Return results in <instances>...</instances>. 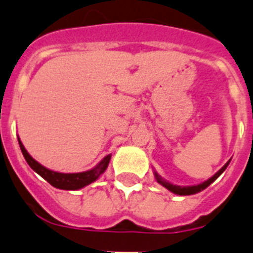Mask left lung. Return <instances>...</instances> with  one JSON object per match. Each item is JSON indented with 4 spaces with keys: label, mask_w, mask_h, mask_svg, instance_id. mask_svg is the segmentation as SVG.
I'll use <instances>...</instances> for the list:
<instances>
[{
    "label": "left lung",
    "mask_w": 253,
    "mask_h": 253,
    "mask_svg": "<svg viewBox=\"0 0 253 253\" xmlns=\"http://www.w3.org/2000/svg\"><path fill=\"white\" fill-rule=\"evenodd\" d=\"M229 164H230V160L226 162V164H225V165L222 166V168H221V169L218 170V171H217V173L214 174V175L212 176V178H209L208 180H205V182H203V183H200V184H196V186H183V187L175 186V184H171L170 182H168V180H165L164 178H161V176L156 173V171H155V176H156V180H157V182H159L161 186H164L165 188H168L169 191H171L173 194L186 196V195L198 194V192H200V191L205 190V188H207L209 184L213 183V182H214V180L217 179V178H218V176L223 173V171H225V169H226Z\"/></svg>",
    "instance_id": "obj_1"
}]
</instances>
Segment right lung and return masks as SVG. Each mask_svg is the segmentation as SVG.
Returning <instances> with one entry per match:
<instances>
[{
    "label": "right lung",
    "mask_w": 253,
    "mask_h": 253,
    "mask_svg": "<svg viewBox=\"0 0 253 253\" xmlns=\"http://www.w3.org/2000/svg\"><path fill=\"white\" fill-rule=\"evenodd\" d=\"M18 141H19L20 151L23 153L27 164L31 166V169L36 171L40 176H42L53 187L59 188V190H80V188H83V187L94 182L96 179H98V176L105 171L109 165V161H110V157H112L110 155H108L101 160V162L98 165L94 166L93 169L83 171V173H58V171L46 169L45 166H42L36 160L32 159L30 153L26 151L24 145L22 144L19 137H18Z\"/></svg>",
    "instance_id": "obj_1"
}]
</instances>
